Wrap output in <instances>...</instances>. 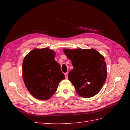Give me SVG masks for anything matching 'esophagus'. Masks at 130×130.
I'll return each mask as SVG.
<instances>
[{
    "label": "esophagus",
    "mask_w": 130,
    "mask_h": 130,
    "mask_svg": "<svg viewBox=\"0 0 130 130\" xmlns=\"http://www.w3.org/2000/svg\"><path fill=\"white\" fill-rule=\"evenodd\" d=\"M68 73H65V78L66 79H68Z\"/></svg>",
    "instance_id": "1"
}]
</instances>
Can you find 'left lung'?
<instances>
[{
  "mask_svg": "<svg viewBox=\"0 0 130 130\" xmlns=\"http://www.w3.org/2000/svg\"><path fill=\"white\" fill-rule=\"evenodd\" d=\"M71 61L73 69L68 74L69 80L82 97L90 98L102 89L107 78L104 58L95 49H63Z\"/></svg>",
  "mask_w": 130,
  "mask_h": 130,
  "instance_id": "1",
  "label": "left lung"
}]
</instances>
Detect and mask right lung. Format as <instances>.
Listing matches in <instances>:
<instances>
[{
	"label": "right lung",
	"mask_w": 130,
	"mask_h": 130,
	"mask_svg": "<svg viewBox=\"0 0 130 130\" xmlns=\"http://www.w3.org/2000/svg\"><path fill=\"white\" fill-rule=\"evenodd\" d=\"M55 55V51L48 48H35L24 58V83L29 92L40 100L51 98L61 80L65 79Z\"/></svg>",
	"instance_id": "1"
}]
</instances>
